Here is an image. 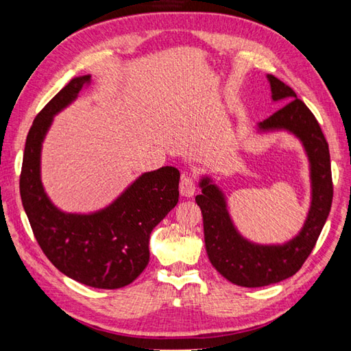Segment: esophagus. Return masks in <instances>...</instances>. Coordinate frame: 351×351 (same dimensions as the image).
<instances>
[{
  "instance_id": "obj_1",
  "label": "esophagus",
  "mask_w": 351,
  "mask_h": 351,
  "mask_svg": "<svg viewBox=\"0 0 351 351\" xmlns=\"http://www.w3.org/2000/svg\"><path fill=\"white\" fill-rule=\"evenodd\" d=\"M180 193L184 197H193L196 193V181L193 176L182 175L180 182Z\"/></svg>"
}]
</instances>
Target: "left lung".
I'll return each mask as SVG.
<instances>
[{
	"mask_svg": "<svg viewBox=\"0 0 351 351\" xmlns=\"http://www.w3.org/2000/svg\"><path fill=\"white\" fill-rule=\"evenodd\" d=\"M271 101L283 102L280 110L256 123V134L288 132L300 141L309 162L311 204L302 229L282 244H259L241 235L230 217L228 197L210 175L199 180L196 204L204 217L205 247L213 267L238 287L258 288L294 276L311 255L329 217L333 187L329 145L315 116L297 98L295 92L273 75Z\"/></svg>",
	"mask_w": 351,
	"mask_h": 351,
	"instance_id": "8db88e82",
	"label": "left lung"
}]
</instances>
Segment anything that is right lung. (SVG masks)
<instances>
[{
    "instance_id": "right-lung-1",
    "label": "right lung",
    "mask_w": 351,
    "mask_h": 351,
    "mask_svg": "<svg viewBox=\"0 0 351 351\" xmlns=\"http://www.w3.org/2000/svg\"><path fill=\"white\" fill-rule=\"evenodd\" d=\"M90 75L72 78L36 116L21 171V199L45 255L68 278L101 289L130 285L149 263L154 228L180 199V170L145 171L113 202L92 213H66L42 184V146L54 116L78 98Z\"/></svg>"
}]
</instances>
